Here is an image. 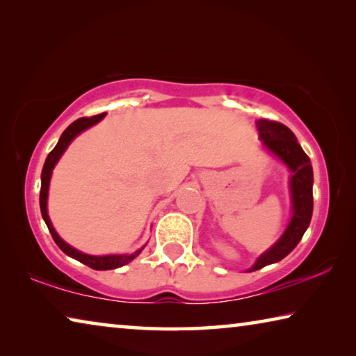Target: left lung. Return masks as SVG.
I'll return each instance as SVG.
<instances>
[{
    "label": "left lung",
    "mask_w": 356,
    "mask_h": 356,
    "mask_svg": "<svg viewBox=\"0 0 356 356\" xmlns=\"http://www.w3.org/2000/svg\"><path fill=\"white\" fill-rule=\"evenodd\" d=\"M256 127L259 130V140L265 150L273 154L291 171L289 191H291L292 215L282 236L267 251H264L246 272H256L265 265L276 264L284 259L298 245L308 229L312 216V206H314L312 202L314 176H312L311 160L301 149L292 130L287 129L284 124L273 122L268 119L256 120Z\"/></svg>",
    "instance_id": "8db88e82"
}]
</instances>
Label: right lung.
Instances as JSON below:
<instances>
[{"mask_svg": "<svg viewBox=\"0 0 356 356\" xmlns=\"http://www.w3.org/2000/svg\"><path fill=\"white\" fill-rule=\"evenodd\" d=\"M106 116V113L97 114V116L92 118H80L76 119L75 122H72L67 129L63 131L61 138H59L58 144L55 149L48 154L44 168H42V176H40V212H42V218H44L45 225L50 231L53 240H55L56 245L61 248L65 254L70 256L75 261L81 262L88 267H91L94 270H113V268H119L122 265H127L129 262L134 261L136 256H140V252L144 250V246H141L140 250H136L131 254H105V256H94V254H86V252L78 251L74 246H70L69 243H65L64 240L59 237V234L56 232V229L53 227L50 216H48V209H47V201H48V188H50V180H51V174L53 170H55L56 163L61 159L63 154L65 152V149L70 146V143L75 140V138L81 134V131L88 130L89 127H92L97 122H100L102 119Z\"/></svg>", "mask_w": 356, "mask_h": 356, "instance_id": "obj_1", "label": "right lung"}]
</instances>
